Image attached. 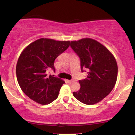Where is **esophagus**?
I'll use <instances>...</instances> for the list:
<instances>
[{
  "label": "esophagus",
  "instance_id": "obj_1",
  "mask_svg": "<svg viewBox=\"0 0 135 135\" xmlns=\"http://www.w3.org/2000/svg\"><path fill=\"white\" fill-rule=\"evenodd\" d=\"M74 82V80H69V83H70V84H71V83H73Z\"/></svg>",
  "mask_w": 135,
  "mask_h": 135
}]
</instances>
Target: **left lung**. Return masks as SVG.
<instances>
[{
	"instance_id": "obj_1",
	"label": "left lung",
	"mask_w": 135,
	"mask_h": 135,
	"mask_svg": "<svg viewBox=\"0 0 135 135\" xmlns=\"http://www.w3.org/2000/svg\"><path fill=\"white\" fill-rule=\"evenodd\" d=\"M70 46L79 56L82 70H88L87 77L79 81L80 89L73 95L84 104H96L115 86L118 72L115 57L105 46L91 38L71 41Z\"/></svg>"
}]
</instances>
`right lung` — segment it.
<instances>
[{
    "label": "right lung",
    "instance_id": "right-lung-1",
    "mask_svg": "<svg viewBox=\"0 0 135 135\" xmlns=\"http://www.w3.org/2000/svg\"><path fill=\"white\" fill-rule=\"evenodd\" d=\"M70 41L41 38L25 48L16 64V77L21 90L31 100L41 105L51 103L58 97L64 80L47 75L55 70V59L69 47Z\"/></svg>",
    "mask_w": 135,
    "mask_h": 135
}]
</instances>
